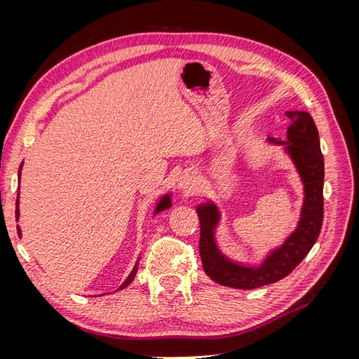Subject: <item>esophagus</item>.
I'll return each mask as SVG.
<instances>
[{
  "label": "esophagus",
  "mask_w": 359,
  "mask_h": 359,
  "mask_svg": "<svg viewBox=\"0 0 359 359\" xmlns=\"http://www.w3.org/2000/svg\"><path fill=\"white\" fill-rule=\"evenodd\" d=\"M194 186H196V180H194L193 175H190V173H186V175H182L180 178V182H178V187L181 191L184 193H190Z\"/></svg>",
  "instance_id": "esophagus-1"
}]
</instances>
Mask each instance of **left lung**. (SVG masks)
Wrapping results in <instances>:
<instances>
[{
	"label": "left lung",
	"instance_id": "1",
	"mask_svg": "<svg viewBox=\"0 0 359 359\" xmlns=\"http://www.w3.org/2000/svg\"><path fill=\"white\" fill-rule=\"evenodd\" d=\"M286 151L297 166L304 184V205L297 229L285 244L273 250L260 266H244L220 253L214 240V231L220 220L217 205L206 202L198 206L201 223L199 253L206 276L219 285L235 289H256L285 278L309 255L318 241L323 222V156L320 151L319 132L309 112L289 111ZM269 142L285 145L276 137Z\"/></svg>",
	"mask_w": 359,
	"mask_h": 359
}]
</instances>
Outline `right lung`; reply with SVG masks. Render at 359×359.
Returning a JSON list of instances; mask_svg holds the SVG:
<instances>
[{"instance_id": "right-lung-1", "label": "right lung", "mask_w": 359, "mask_h": 359, "mask_svg": "<svg viewBox=\"0 0 359 359\" xmlns=\"http://www.w3.org/2000/svg\"><path fill=\"white\" fill-rule=\"evenodd\" d=\"M20 169H22V165H20V168H19V178H20ZM18 198H19V190H18ZM18 205H19V199H16V220L19 219V208H18ZM170 205H172L170 194H165V196L161 198V201L157 203V208H156V212H154V214H157V212H160V211H163V210L169 208ZM18 233L20 235V229H19V227H18ZM137 264H139V260L136 262V265H135V268H133L132 273H130V274H128V277L126 278L124 283H123L121 286H119V290L124 289V287H127L130 283H132L133 278H135V276H136V273H137Z\"/></svg>"}]
</instances>
